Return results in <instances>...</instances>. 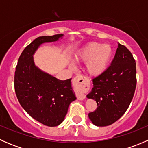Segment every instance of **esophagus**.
<instances>
[{"instance_id":"1","label":"esophagus","mask_w":148,"mask_h":148,"mask_svg":"<svg viewBox=\"0 0 148 148\" xmlns=\"http://www.w3.org/2000/svg\"><path fill=\"white\" fill-rule=\"evenodd\" d=\"M73 84L77 89V97L79 100H83L86 97L85 93L89 89V83L83 76H77L73 79Z\"/></svg>"}]
</instances>
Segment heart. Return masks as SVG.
<instances>
[{
  "instance_id": "obj_1",
  "label": "heart",
  "mask_w": 148,
  "mask_h": 148,
  "mask_svg": "<svg viewBox=\"0 0 148 148\" xmlns=\"http://www.w3.org/2000/svg\"><path fill=\"white\" fill-rule=\"evenodd\" d=\"M113 55V49L109 44L92 42L84 46L74 54L78 62H86L84 69L90 77H99L107 71ZM70 66H73L70 63Z\"/></svg>"
}]
</instances>
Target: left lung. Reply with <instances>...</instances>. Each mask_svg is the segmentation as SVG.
Returning a JSON list of instances; mask_svg holds the SVG:
<instances>
[{"label": "left lung", "instance_id": "left-lung-1", "mask_svg": "<svg viewBox=\"0 0 148 148\" xmlns=\"http://www.w3.org/2000/svg\"><path fill=\"white\" fill-rule=\"evenodd\" d=\"M92 82L93 87L86 97L96 101L97 107L88 116L96 126H108L123 115L135 94L136 64L131 52L118 43L111 64Z\"/></svg>", "mask_w": 148, "mask_h": 148}]
</instances>
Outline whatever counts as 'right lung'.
<instances>
[{
  "mask_svg": "<svg viewBox=\"0 0 148 148\" xmlns=\"http://www.w3.org/2000/svg\"><path fill=\"white\" fill-rule=\"evenodd\" d=\"M63 37L64 34H57L36 38L23 51L15 71V92L20 104L34 120L49 127L63 122L69 106L77 97L71 79H58L41 70L35 64L34 55L41 45Z\"/></svg>",
  "mask_w": 148,
  "mask_h": 148,
  "instance_id": "add662e5",
  "label": "right lung"
}]
</instances>
